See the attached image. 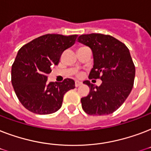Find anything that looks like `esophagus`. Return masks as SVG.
<instances>
[{
    "label": "esophagus",
    "mask_w": 151,
    "mask_h": 151,
    "mask_svg": "<svg viewBox=\"0 0 151 151\" xmlns=\"http://www.w3.org/2000/svg\"><path fill=\"white\" fill-rule=\"evenodd\" d=\"M82 85V83L81 82V81H75V86L76 87H78V86H80V85Z\"/></svg>",
    "instance_id": "34e87169"
}]
</instances>
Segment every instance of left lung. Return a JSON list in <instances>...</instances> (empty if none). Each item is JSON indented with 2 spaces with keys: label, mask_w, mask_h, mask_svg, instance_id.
Wrapping results in <instances>:
<instances>
[{
  "label": "left lung",
  "mask_w": 151,
  "mask_h": 151,
  "mask_svg": "<svg viewBox=\"0 0 151 151\" xmlns=\"http://www.w3.org/2000/svg\"><path fill=\"white\" fill-rule=\"evenodd\" d=\"M78 41L88 46L94 58L89 79H100L99 87L85 81L90 88L81 99L82 109L89 115L112 114L123 104L134 85L136 68L129 48L110 35L82 34Z\"/></svg>",
  "instance_id": "left-lung-1"
}]
</instances>
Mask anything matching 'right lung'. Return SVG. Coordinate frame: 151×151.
I'll return each instance as SVG.
<instances>
[{"label": "right lung", "mask_w": 151, "mask_h": 151, "mask_svg": "<svg viewBox=\"0 0 151 151\" xmlns=\"http://www.w3.org/2000/svg\"><path fill=\"white\" fill-rule=\"evenodd\" d=\"M78 35L45 34L20 48L12 66V84L19 102L37 114H49L62 106L63 96L75 88L74 81L47 82L51 66L59 63L62 53L75 42Z\"/></svg>", "instance_id": "obj_1"}]
</instances>
